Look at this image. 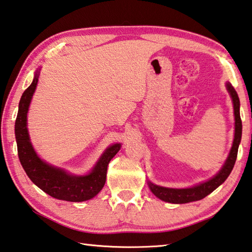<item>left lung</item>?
Returning a JSON list of instances; mask_svg holds the SVG:
<instances>
[{"label": "left lung", "instance_id": "1", "mask_svg": "<svg viewBox=\"0 0 252 252\" xmlns=\"http://www.w3.org/2000/svg\"><path fill=\"white\" fill-rule=\"evenodd\" d=\"M226 88L231 97L235 114L234 142H232V146L226 162L223 163L220 171H219L214 177L210 178V180L199 183V184L189 187V189H168V187L155 185L152 182L148 181V185L151 191H152L158 198L163 200V202L172 204H186L203 199L206 196L212 193V191L216 189L218 186H220L222 183L227 180V177L229 176L232 168H234L238 154V148H239L242 134V123L240 119V101L235 88L231 86L230 82H227Z\"/></svg>", "mask_w": 252, "mask_h": 252}]
</instances>
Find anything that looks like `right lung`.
I'll return each instance as SVG.
<instances>
[{"mask_svg": "<svg viewBox=\"0 0 252 252\" xmlns=\"http://www.w3.org/2000/svg\"><path fill=\"white\" fill-rule=\"evenodd\" d=\"M39 69L35 72L33 82L23 93L15 121V138L18 158L27 176L34 184L54 198L67 202H85L94 198L102 189L107 178L109 162L121 149L120 143L109 146L86 175H74L40 158L30 139L27 130V112L38 82Z\"/></svg>", "mask_w": 252, "mask_h": 252, "instance_id": "1", "label": "right lung"}]
</instances>
